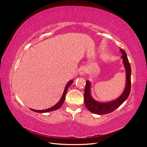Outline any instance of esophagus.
<instances>
[{
    "label": "esophagus",
    "mask_w": 147,
    "mask_h": 147,
    "mask_svg": "<svg viewBox=\"0 0 147 147\" xmlns=\"http://www.w3.org/2000/svg\"><path fill=\"white\" fill-rule=\"evenodd\" d=\"M86 69L84 67H81L78 69V74L80 75H83L86 73Z\"/></svg>",
    "instance_id": "esophagus-1"
}]
</instances>
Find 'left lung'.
<instances>
[{
    "label": "left lung",
    "mask_w": 147,
    "mask_h": 147,
    "mask_svg": "<svg viewBox=\"0 0 147 147\" xmlns=\"http://www.w3.org/2000/svg\"><path fill=\"white\" fill-rule=\"evenodd\" d=\"M119 50L122 53L121 58L123 59V62L126 70V81L125 88H124L121 95L118 98L107 102H100L92 98L91 94V83L90 81L86 80L84 94V104L88 110L93 113L97 115H104L112 112L118 108L129 96L131 92V65L128 61L126 51L122 49H119Z\"/></svg>",
    "instance_id": "left-lung-1"
}]
</instances>
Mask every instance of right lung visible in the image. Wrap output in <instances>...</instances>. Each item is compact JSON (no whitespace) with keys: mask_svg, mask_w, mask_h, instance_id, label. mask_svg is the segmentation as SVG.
<instances>
[{"mask_svg":"<svg viewBox=\"0 0 147 147\" xmlns=\"http://www.w3.org/2000/svg\"><path fill=\"white\" fill-rule=\"evenodd\" d=\"M74 80H71L70 81H69L67 84V85L65 86V89H64V92L63 94V96H62L61 99L59 100V101L57 102V103L54 106H53L51 108H49L48 109H45V110H34V109H30L32 111H34V112H37V113H47V112H51V111H54V110H56L57 109H58L59 108H60V107L63 105V102H64V100H65V94H66V92H67V91L68 90V88L70 86V84H72L73 83Z\"/></svg>","mask_w":147,"mask_h":147,"instance_id":"right-lung-1","label":"right lung"}]
</instances>
